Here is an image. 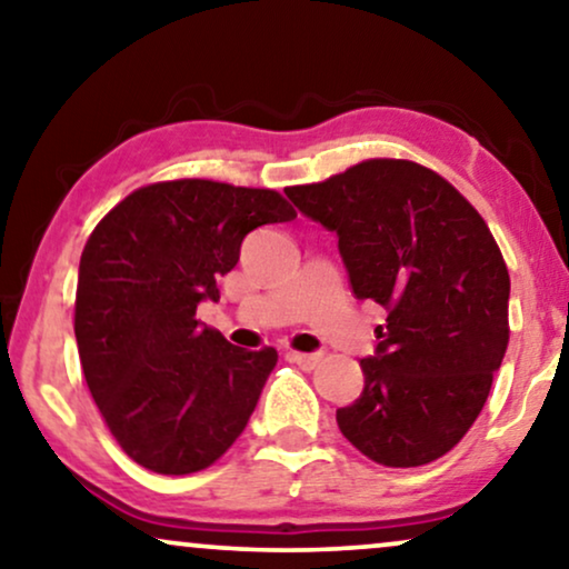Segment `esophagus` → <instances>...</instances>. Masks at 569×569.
<instances>
[{
  "instance_id": "34e87169",
  "label": "esophagus",
  "mask_w": 569,
  "mask_h": 569,
  "mask_svg": "<svg viewBox=\"0 0 569 569\" xmlns=\"http://www.w3.org/2000/svg\"><path fill=\"white\" fill-rule=\"evenodd\" d=\"M287 360L300 365L302 370H313L318 362H321V355L318 352H287Z\"/></svg>"
}]
</instances>
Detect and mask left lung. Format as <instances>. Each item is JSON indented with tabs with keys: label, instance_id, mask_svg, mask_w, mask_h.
<instances>
[{
	"label": "left lung",
	"instance_id": "obj_1",
	"mask_svg": "<svg viewBox=\"0 0 569 569\" xmlns=\"http://www.w3.org/2000/svg\"><path fill=\"white\" fill-rule=\"evenodd\" d=\"M284 193L337 232L355 298L388 313L360 362V399L337 409L341 435L393 469L446 456L485 407L510 339V277L487 222L409 160H365Z\"/></svg>",
	"mask_w": 569,
	"mask_h": 569
}]
</instances>
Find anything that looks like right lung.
Wrapping results in <instances>:
<instances>
[{
    "mask_svg": "<svg viewBox=\"0 0 569 569\" xmlns=\"http://www.w3.org/2000/svg\"><path fill=\"white\" fill-rule=\"evenodd\" d=\"M295 209L269 189L152 183L116 204L84 243L74 337L84 380L123 453L158 473L214 463L246 430L277 352L232 347L197 321L240 243Z\"/></svg>",
    "mask_w": 569,
    "mask_h": 569,
    "instance_id": "1",
    "label": "right lung"
}]
</instances>
